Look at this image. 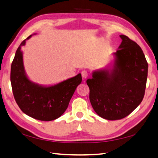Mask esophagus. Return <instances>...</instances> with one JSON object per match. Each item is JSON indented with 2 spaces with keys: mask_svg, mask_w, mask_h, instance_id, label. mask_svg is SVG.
Wrapping results in <instances>:
<instances>
[{
  "mask_svg": "<svg viewBox=\"0 0 158 158\" xmlns=\"http://www.w3.org/2000/svg\"><path fill=\"white\" fill-rule=\"evenodd\" d=\"M81 74H82V78L85 80L88 77V72H87V71H86V70H83L82 72H81Z\"/></svg>",
  "mask_w": 158,
  "mask_h": 158,
  "instance_id": "34e87169",
  "label": "esophagus"
}]
</instances>
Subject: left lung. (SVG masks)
I'll use <instances>...</instances> for the list:
<instances>
[{
  "instance_id": "obj_1",
  "label": "left lung",
  "mask_w": 158,
  "mask_h": 158,
  "mask_svg": "<svg viewBox=\"0 0 158 158\" xmlns=\"http://www.w3.org/2000/svg\"><path fill=\"white\" fill-rule=\"evenodd\" d=\"M117 52L113 68L93 73L86 80L89 99L99 117L118 120L139 105L145 92L148 63L141 48L125 35Z\"/></svg>"
}]
</instances>
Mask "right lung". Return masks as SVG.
Instances as JSON below:
<instances>
[{
  "label": "right lung",
  "instance_id": "add662e5",
  "mask_svg": "<svg viewBox=\"0 0 158 158\" xmlns=\"http://www.w3.org/2000/svg\"><path fill=\"white\" fill-rule=\"evenodd\" d=\"M25 43L26 40L16 50L11 67V83L15 100L21 110L32 118L44 121L56 119L68 107L76 87L82 82L81 74L48 87L31 82L25 74L23 66L21 47Z\"/></svg>",
  "mask_w": 158,
  "mask_h": 158
}]
</instances>
